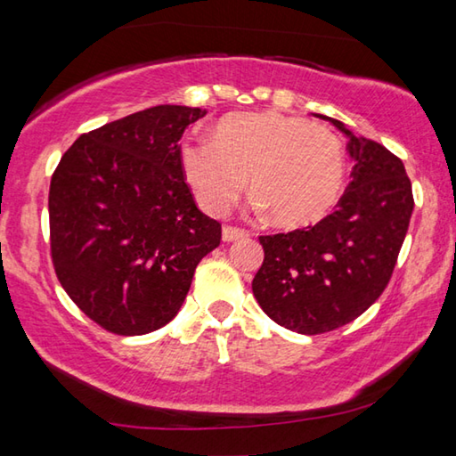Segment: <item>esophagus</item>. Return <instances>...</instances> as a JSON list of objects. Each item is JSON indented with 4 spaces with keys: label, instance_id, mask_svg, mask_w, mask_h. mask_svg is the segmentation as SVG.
<instances>
[{
    "label": "esophagus",
    "instance_id": "obj_1",
    "mask_svg": "<svg viewBox=\"0 0 456 456\" xmlns=\"http://www.w3.org/2000/svg\"><path fill=\"white\" fill-rule=\"evenodd\" d=\"M249 237V233H247L245 229H239V227H223V241L225 243H231V241H239V239H247Z\"/></svg>",
    "mask_w": 456,
    "mask_h": 456
}]
</instances>
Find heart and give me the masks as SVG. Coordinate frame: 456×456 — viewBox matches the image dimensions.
<instances>
[{
	"mask_svg": "<svg viewBox=\"0 0 456 456\" xmlns=\"http://www.w3.org/2000/svg\"><path fill=\"white\" fill-rule=\"evenodd\" d=\"M181 167L207 213H227L249 175L257 209L289 229L326 217L346 179L344 146L331 130L273 110L229 114L213 136L183 141Z\"/></svg>",
	"mask_w": 456,
	"mask_h": 456,
	"instance_id": "b5f03b06",
	"label": "heart"
}]
</instances>
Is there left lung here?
Instances as JSON below:
<instances>
[{
	"mask_svg": "<svg viewBox=\"0 0 456 456\" xmlns=\"http://www.w3.org/2000/svg\"><path fill=\"white\" fill-rule=\"evenodd\" d=\"M352 183L336 211L312 227L264 235L253 296L269 318L297 334H326L372 305L390 281L414 209L403 160L344 122Z\"/></svg>",
	"mask_w": 456,
	"mask_h": 456,
	"instance_id": "1",
	"label": "left lung"
}]
</instances>
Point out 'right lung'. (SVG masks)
<instances>
[{
	"label": "right lung",
	"mask_w": 456,
	"mask_h": 456,
	"mask_svg": "<svg viewBox=\"0 0 456 456\" xmlns=\"http://www.w3.org/2000/svg\"><path fill=\"white\" fill-rule=\"evenodd\" d=\"M207 110L163 104L82 134L50 183L56 275L98 326L142 336L179 314L221 223L199 211L179 141Z\"/></svg>",
	"instance_id": "obj_1"
}]
</instances>
